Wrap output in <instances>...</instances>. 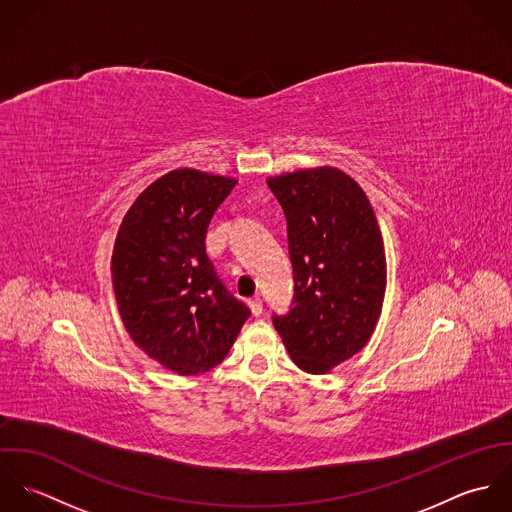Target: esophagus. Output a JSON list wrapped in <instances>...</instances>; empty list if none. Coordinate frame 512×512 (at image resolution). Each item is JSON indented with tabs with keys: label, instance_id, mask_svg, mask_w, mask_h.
Masks as SVG:
<instances>
[{
	"label": "esophagus",
	"instance_id": "1",
	"mask_svg": "<svg viewBox=\"0 0 512 512\" xmlns=\"http://www.w3.org/2000/svg\"><path fill=\"white\" fill-rule=\"evenodd\" d=\"M248 307H250L252 315H260V313H262V301H260V297L248 299Z\"/></svg>",
	"mask_w": 512,
	"mask_h": 512
}]
</instances>
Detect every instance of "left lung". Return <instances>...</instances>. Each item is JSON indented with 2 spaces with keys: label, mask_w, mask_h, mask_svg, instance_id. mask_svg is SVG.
Listing matches in <instances>:
<instances>
[{
  "label": "left lung",
  "mask_w": 512,
  "mask_h": 512,
  "mask_svg": "<svg viewBox=\"0 0 512 512\" xmlns=\"http://www.w3.org/2000/svg\"><path fill=\"white\" fill-rule=\"evenodd\" d=\"M288 220L295 295L274 317L293 363L327 374L357 355L374 333L386 292V258L363 187L323 165L268 177Z\"/></svg>",
  "instance_id": "left-lung-1"
}]
</instances>
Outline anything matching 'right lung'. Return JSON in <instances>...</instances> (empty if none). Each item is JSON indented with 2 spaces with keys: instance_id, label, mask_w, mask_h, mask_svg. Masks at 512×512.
<instances>
[{
  "instance_id": "1",
  "label": "right lung",
  "mask_w": 512,
  "mask_h": 512,
  "mask_svg": "<svg viewBox=\"0 0 512 512\" xmlns=\"http://www.w3.org/2000/svg\"><path fill=\"white\" fill-rule=\"evenodd\" d=\"M238 181L173 169L140 193L112 250L122 323L149 359L181 376L219 365L250 309L228 292L207 256V228Z\"/></svg>"
}]
</instances>
